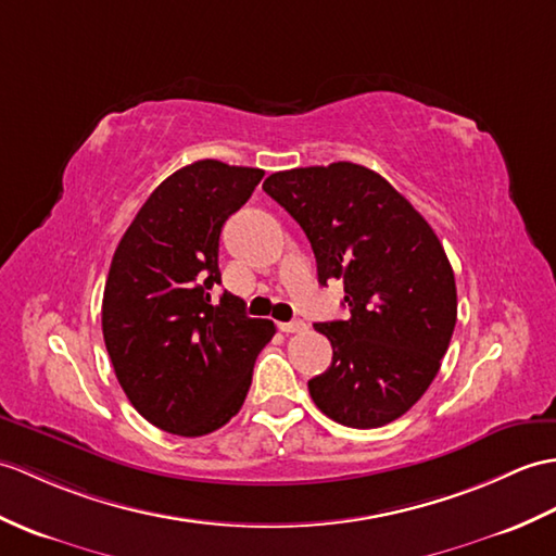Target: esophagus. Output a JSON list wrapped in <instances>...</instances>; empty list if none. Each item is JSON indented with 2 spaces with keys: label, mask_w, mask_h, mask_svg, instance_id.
<instances>
[{
  "label": "esophagus",
  "mask_w": 556,
  "mask_h": 556,
  "mask_svg": "<svg viewBox=\"0 0 556 556\" xmlns=\"http://www.w3.org/2000/svg\"><path fill=\"white\" fill-rule=\"evenodd\" d=\"M279 329L283 333H301V331L307 329V325L301 319H291V321H279Z\"/></svg>",
  "instance_id": "1"
}]
</instances>
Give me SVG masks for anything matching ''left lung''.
I'll list each match as a JSON object with an SVG mask.
<instances>
[{"label":"left lung","instance_id":"left-lung-1","mask_svg":"<svg viewBox=\"0 0 556 556\" xmlns=\"http://www.w3.org/2000/svg\"><path fill=\"white\" fill-rule=\"evenodd\" d=\"M305 231L317 279H341L351 317L315 325L331 367L307 381L315 405L351 429L391 424L441 369L457 321L455 273L431 225L386 179L339 161L263 182Z\"/></svg>","mask_w":556,"mask_h":556}]
</instances>
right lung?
Masks as SVG:
<instances>
[{
	"mask_svg": "<svg viewBox=\"0 0 556 556\" xmlns=\"http://www.w3.org/2000/svg\"><path fill=\"white\" fill-rule=\"evenodd\" d=\"M257 167L213 159L153 189L113 253L101 329L123 391L159 429L197 438L241 409L275 321L253 319L223 291L217 249L231 213L263 179Z\"/></svg>",
	"mask_w": 556,
	"mask_h": 556,
	"instance_id": "1",
	"label": "right lung"
}]
</instances>
